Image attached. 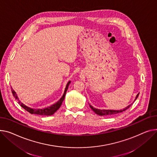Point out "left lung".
<instances>
[{"label": "left lung", "mask_w": 157, "mask_h": 157, "mask_svg": "<svg viewBox=\"0 0 157 157\" xmlns=\"http://www.w3.org/2000/svg\"><path fill=\"white\" fill-rule=\"evenodd\" d=\"M139 94H140V93L137 94V95H136V98H135L134 101L137 99V98H138V95H139ZM134 101H133V102H134ZM132 103L130 104V105H129L128 106H127L126 108H124V109H121V110H105V109L101 110V109H98L94 108L93 106H91V105H90V104H89V105H90V108L92 109V110H93L94 112H95V113H97V115H99V116H110V115H113V114H116V113H121V112H123V111H124V110H127L128 108H129L130 106H131V105H132Z\"/></svg>", "instance_id": "left-lung-1"}]
</instances>
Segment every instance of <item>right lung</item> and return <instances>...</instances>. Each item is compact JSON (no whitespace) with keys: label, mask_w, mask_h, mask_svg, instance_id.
<instances>
[{"label":"right lung","mask_w":157,"mask_h":157,"mask_svg":"<svg viewBox=\"0 0 157 157\" xmlns=\"http://www.w3.org/2000/svg\"><path fill=\"white\" fill-rule=\"evenodd\" d=\"M70 83H71V81H68L67 84L66 85V86L63 95L62 96V97L60 98V99L58 101H57L56 103L53 104V105H52L51 106L44 108V109H33V108L29 107L25 105V104H23V103L21 102V101L19 100V98L17 95L16 93L14 91V90H13V88H12V93H13V95L14 97L16 98V100H17L18 101V103L19 104V105L21 106L24 109H25L26 111L29 112L30 113L48 116H52V115H53L60 107L62 103V101H64V99L65 98L66 93V91L68 89V87H69V85Z\"/></svg>","instance_id":"1"}]
</instances>
